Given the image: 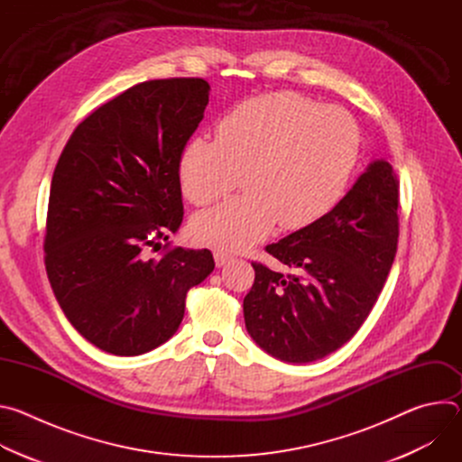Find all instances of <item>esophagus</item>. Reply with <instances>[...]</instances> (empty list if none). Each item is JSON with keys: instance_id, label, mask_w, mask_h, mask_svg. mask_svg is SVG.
Segmentation results:
<instances>
[{"instance_id": "esophagus-1", "label": "esophagus", "mask_w": 462, "mask_h": 462, "mask_svg": "<svg viewBox=\"0 0 462 462\" xmlns=\"http://www.w3.org/2000/svg\"><path fill=\"white\" fill-rule=\"evenodd\" d=\"M214 261H216V267L221 269V267L226 265V263H230V257L225 255V254H221V252H216V254H214Z\"/></svg>"}]
</instances>
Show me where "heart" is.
Instances as JSON below:
<instances>
[{"mask_svg":"<svg viewBox=\"0 0 462 462\" xmlns=\"http://www.w3.org/2000/svg\"><path fill=\"white\" fill-rule=\"evenodd\" d=\"M358 127L338 106H318L291 91L259 95L230 109L216 141L186 144L179 177L186 199L216 203L241 182L234 199L197 214L191 236L217 252L234 254L267 237L276 223L300 230L342 197L358 153Z\"/></svg>","mask_w":462,"mask_h":462,"instance_id":"b5f03b06","label":"heart"}]
</instances>
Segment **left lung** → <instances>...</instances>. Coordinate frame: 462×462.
<instances>
[{"label":"left lung","mask_w":462,"mask_h":462,"mask_svg":"<svg viewBox=\"0 0 462 462\" xmlns=\"http://www.w3.org/2000/svg\"><path fill=\"white\" fill-rule=\"evenodd\" d=\"M397 175L374 159L331 212L269 245L291 274L252 263L255 280L243 300L252 340L289 364L321 360L349 342L397 254Z\"/></svg>","instance_id":"1"}]
</instances>
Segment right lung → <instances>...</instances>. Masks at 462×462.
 Instances as JSON below:
<instances>
[{
	"mask_svg": "<svg viewBox=\"0 0 462 462\" xmlns=\"http://www.w3.org/2000/svg\"><path fill=\"white\" fill-rule=\"evenodd\" d=\"M203 79L129 88L79 124L52 173L45 269L65 318L98 349L139 356L168 342L212 252L173 248L179 162L208 106Z\"/></svg>",
	"mask_w": 462,
	"mask_h": 462,
	"instance_id": "add662e5",
	"label": "right lung"
}]
</instances>
